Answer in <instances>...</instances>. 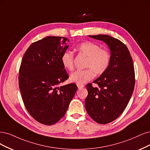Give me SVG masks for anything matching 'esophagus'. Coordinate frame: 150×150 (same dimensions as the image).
Listing matches in <instances>:
<instances>
[{
    "label": "esophagus",
    "mask_w": 150,
    "mask_h": 150,
    "mask_svg": "<svg viewBox=\"0 0 150 150\" xmlns=\"http://www.w3.org/2000/svg\"><path fill=\"white\" fill-rule=\"evenodd\" d=\"M77 86H78V88L79 89H81V88H83L84 87V85H79V84H77Z\"/></svg>",
    "instance_id": "esophagus-1"
}]
</instances>
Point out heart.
Wrapping results in <instances>:
<instances>
[{
	"mask_svg": "<svg viewBox=\"0 0 150 150\" xmlns=\"http://www.w3.org/2000/svg\"><path fill=\"white\" fill-rule=\"evenodd\" d=\"M79 54L87 57L85 70H77L70 76L71 81L79 85H83L92 79L94 72L96 75H101L107 70L110 64L111 55L108 50L101 49L96 43L86 41L79 43L76 47ZM61 62L67 70H72L74 67V55L70 51L67 50L61 56Z\"/></svg>",
	"mask_w": 150,
	"mask_h": 150,
	"instance_id": "1",
	"label": "heart"
}]
</instances>
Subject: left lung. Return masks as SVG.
I'll return each mask as SVG.
<instances>
[{
    "mask_svg": "<svg viewBox=\"0 0 150 150\" xmlns=\"http://www.w3.org/2000/svg\"><path fill=\"white\" fill-rule=\"evenodd\" d=\"M107 43L111 60L108 69L93 82L86 85L88 96L85 108L90 117L100 124L113 122L123 113L134 87L133 62L127 47L117 38L108 35H88Z\"/></svg>",
    "mask_w": 150,
    "mask_h": 150,
    "instance_id": "8db88e82",
    "label": "left lung"
}]
</instances>
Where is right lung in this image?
<instances>
[{"instance_id":"1","label":"right lung","mask_w":150,"mask_h":150,"mask_svg":"<svg viewBox=\"0 0 150 150\" xmlns=\"http://www.w3.org/2000/svg\"><path fill=\"white\" fill-rule=\"evenodd\" d=\"M65 37L49 36L32 43L22 58L18 83L24 105L38 122L56 123L64 116L76 85L59 86L69 79L61 62L68 49Z\"/></svg>"}]
</instances>
